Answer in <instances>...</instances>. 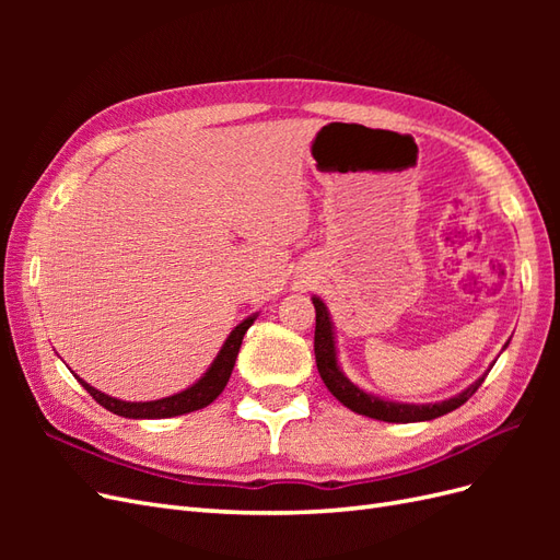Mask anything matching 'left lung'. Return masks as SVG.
<instances>
[{
	"mask_svg": "<svg viewBox=\"0 0 560 560\" xmlns=\"http://www.w3.org/2000/svg\"><path fill=\"white\" fill-rule=\"evenodd\" d=\"M313 306H315V362H317V371H319L322 381H325L329 393L354 413L366 416V418H376V420H385V422L434 420L439 416H446V413L455 411L457 406H463L474 393H477L479 385L486 378V376H481L477 383H471L467 389H463L460 395H455V397L444 399V401H436V404H401V401H389V399H383V397H376V395H369V393H364V389L354 385L343 374L341 366H338L334 325H331L327 306L317 296H313Z\"/></svg>",
	"mask_w": 560,
	"mask_h": 560,
	"instance_id": "obj_1",
	"label": "left lung"
}]
</instances>
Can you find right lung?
<instances>
[{"label":"right lung","instance_id":"add662e5","mask_svg":"<svg viewBox=\"0 0 560 560\" xmlns=\"http://www.w3.org/2000/svg\"><path fill=\"white\" fill-rule=\"evenodd\" d=\"M254 319H257V315H249L247 319H243L241 325L229 334L222 350H219L214 362L210 364L206 374L200 376V381H196L191 387L182 389V393H177L173 397H163V399H156V401H124V399H116V397L100 393V389H95L86 381H81L79 376L77 378L83 387H86V393L100 406H105L107 411H112L116 416H124V418H135V420H140V418H173V416H184V413H191V411H198V409H206V406L212 404L219 395H222V389L226 387V383L231 378L233 364H235V358H238L243 336L252 327Z\"/></svg>","mask_w":560,"mask_h":560}]
</instances>
